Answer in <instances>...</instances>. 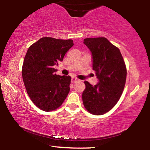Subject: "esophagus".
<instances>
[{"label":"esophagus","instance_id":"esophagus-1","mask_svg":"<svg viewBox=\"0 0 150 150\" xmlns=\"http://www.w3.org/2000/svg\"><path fill=\"white\" fill-rule=\"evenodd\" d=\"M78 81H79L78 79L75 78V77H72V79H71V82H72V83H75V82H78Z\"/></svg>","mask_w":150,"mask_h":150}]
</instances>
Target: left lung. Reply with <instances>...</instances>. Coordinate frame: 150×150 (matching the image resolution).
<instances>
[{"mask_svg":"<svg viewBox=\"0 0 150 150\" xmlns=\"http://www.w3.org/2000/svg\"><path fill=\"white\" fill-rule=\"evenodd\" d=\"M84 44L92 53V69L99 82L94 86L84 82L82 101L89 113L99 116L119 100L126 80V67L120 50L105 37L87 38Z\"/></svg>","mask_w":150,"mask_h":150,"instance_id":"obj_1","label":"left lung"}]
</instances>
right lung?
Masks as SVG:
<instances>
[{
  "label": "right lung",
  "instance_id": "right-lung-1",
  "mask_svg": "<svg viewBox=\"0 0 150 150\" xmlns=\"http://www.w3.org/2000/svg\"><path fill=\"white\" fill-rule=\"evenodd\" d=\"M73 46L72 39L43 37L30 46L22 65V79L29 97L45 111L58 108L70 92L71 77L55 74L54 65L63 61Z\"/></svg>",
  "mask_w": 150,
  "mask_h": 150
}]
</instances>
